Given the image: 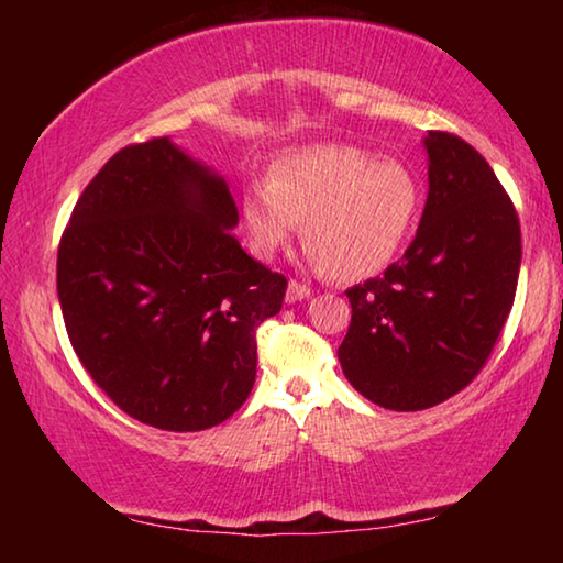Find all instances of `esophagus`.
Here are the masks:
<instances>
[{
	"label": "esophagus",
	"instance_id": "34e87169",
	"mask_svg": "<svg viewBox=\"0 0 563 563\" xmlns=\"http://www.w3.org/2000/svg\"><path fill=\"white\" fill-rule=\"evenodd\" d=\"M305 298H310L308 285H302L298 280H290L288 290H285V302H298V300H305Z\"/></svg>",
	"mask_w": 563,
	"mask_h": 563
}]
</instances>
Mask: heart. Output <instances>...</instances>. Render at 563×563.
Segmentation results:
<instances>
[{
    "label": "heart",
    "mask_w": 563,
    "mask_h": 563,
    "mask_svg": "<svg viewBox=\"0 0 563 563\" xmlns=\"http://www.w3.org/2000/svg\"><path fill=\"white\" fill-rule=\"evenodd\" d=\"M419 188L397 161L342 144H312L275 161L243 194L253 251L273 258L298 233L330 278H367L395 258L412 228Z\"/></svg>",
    "instance_id": "obj_1"
}]
</instances>
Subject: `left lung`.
<instances>
[{"instance_id": "left-lung-1", "label": "left lung", "mask_w": 563, "mask_h": 563, "mask_svg": "<svg viewBox=\"0 0 563 563\" xmlns=\"http://www.w3.org/2000/svg\"><path fill=\"white\" fill-rule=\"evenodd\" d=\"M430 194L415 241L385 275L350 288L338 347L362 397L395 412L444 402L479 375L507 322L521 265L519 216L479 151L424 139Z\"/></svg>"}]
</instances>
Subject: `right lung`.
I'll list each match as a JSON object with an SVG mask.
<instances>
[{
  "mask_svg": "<svg viewBox=\"0 0 563 563\" xmlns=\"http://www.w3.org/2000/svg\"><path fill=\"white\" fill-rule=\"evenodd\" d=\"M225 180L164 139L113 154L56 258L71 347L113 405L168 432L221 424L251 395L285 275L247 255Z\"/></svg>",
  "mask_w": 563,
  "mask_h": 563,
  "instance_id": "obj_1",
  "label": "right lung"
}]
</instances>
